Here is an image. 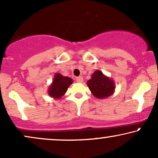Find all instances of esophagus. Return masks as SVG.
<instances>
[{
  "label": "esophagus",
  "mask_w": 158,
  "mask_h": 158,
  "mask_svg": "<svg viewBox=\"0 0 158 158\" xmlns=\"http://www.w3.org/2000/svg\"><path fill=\"white\" fill-rule=\"evenodd\" d=\"M76 81L77 83H82L83 81V77L82 76H78L76 77Z\"/></svg>",
  "instance_id": "esophagus-1"
}]
</instances>
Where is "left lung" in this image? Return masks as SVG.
Wrapping results in <instances>:
<instances>
[{"label": "left lung", "mask_w": 158, "mask_h": 158, "mask_svg": "<svg viewBox=\"0 0 158 158\" xmlns=\"http://www.w3.org/2000/svg\"><path fill=\"white\" fill-rule=\"evenodd\" d=\"M87 85L92 94L99 99L111 96L115 90V83L113 80L106 76L99 70L93 73L91 78L87 82Z\"/></svg>", "instance_id": "obj_1"}]
</instances>
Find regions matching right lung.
<instances>
[{"label": "right lung", "instance_id": "obj_1", "mask_svg": "<svg viewBox=\"0 0 158 158\" xmlns=\"http://www.w3.org/2000/svg\"><path fill=\"white\" fill-rule=\"evenodd\" d=\"M73 82L70 77L63 76L60 73H56L52 83L49 87L48 94L55 99L60 98L64 96Z\"/></svg>", "mask_w": 158, "mask_h": 158}]
</instances>
